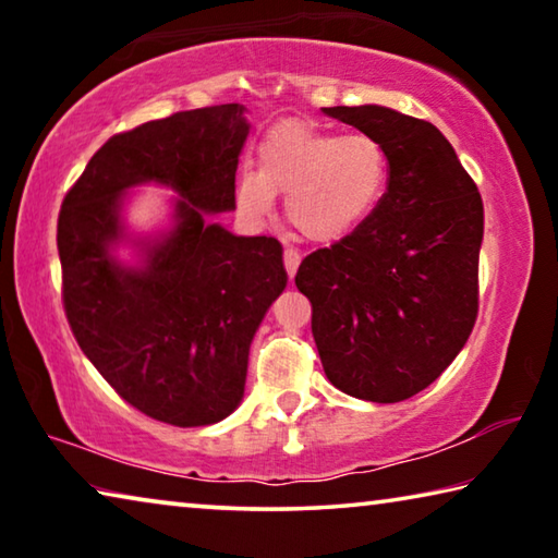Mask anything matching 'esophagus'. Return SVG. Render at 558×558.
<instances>
[{
  "instance_id": "obj_1",
  "label": "esophagus",
  "mask_w": 558,
  "mask_h": 558,
  "mask_svg": "<svg viewBox=\"0 0 558 558\" xmlns=\"http://www.w3.org/2000/svg\"><path fill=\"white\" fill-rule=\"evenodd\" d=\"M282 258H286V270L290 278H295L298 272V266H300V253L295 248H286V253H282Z\"/></svg>"
}]
</instances>
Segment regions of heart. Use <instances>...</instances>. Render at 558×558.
I'll use <instances>...</instances> for the list:
<instances>
[{
    "label": "heart",
    "mask_w": 558,
    "mask_h": 558,
    "mask_svg": "<svg viewBox=\"0 0 558 558\" xmlns=\"http://www.w3.org/2000/svg\"><path fill=\"white\" fill-rule=\"evenodd\" d=\"M258 162V172L248 169L235 179V209L260 223L276 209V196H288V221L315 243H337L354 233L389 182V159L374 137L335 135L295 120L268 132Z\"/></svg>",
    "instance_id": "1"
}]
</instances>
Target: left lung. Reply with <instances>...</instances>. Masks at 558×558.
Here are the masks:
<instances>
[{"instance_id":"8db88e82","label":"left lung","mask_w":558,"mask_h":558,"mask_svg":"<svg viewBox=\"0 0 558 558\" xmlns=\"http://www.w3.org/2000/svg\"><path fill=\"white\" fill-rule=\"evenodd\" d=\"M323 112L384 147L389 184L354 233L300 263L295 286L332 386L396 403L436 381L475 325L483 199L430 122L384 106Z\"/></svg>"}]
</instances>
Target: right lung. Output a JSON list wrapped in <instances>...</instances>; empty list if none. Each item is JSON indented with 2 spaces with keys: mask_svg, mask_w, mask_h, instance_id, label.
I'll return each instance as SVG.
<instances>
[{
  "mask_svg": "<svg viewBox=\"0 0 558 558\" xmlns=\"http://www.w3.org/2000/svg\"><path fill=\"white\" fill-rule=\"evenodd\" d=\"M251 122L239 102L174 112L110 137L59 214L63 305L75 342L122 399L179 428L243 401L248 352L288 286L282 245L235 235V167ZM178 194L155 232L126 223L132 187ZM129 256H121V248Z\"/></svg>",
  "mask_w": 558,
  "mask_h": 558,
  "instance_id": "obj_1",
  "label": "right lung"
}]
</instances>
